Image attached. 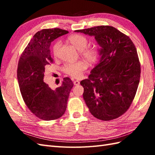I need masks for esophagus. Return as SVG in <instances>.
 Listing matches in <instances>:
<instances>
[{"mask_svg": "<svg viewBox=\"0 0 155 155\" xmlns=\"http://www.w3.org/2000/svg\"><path fill=\"white\" fill-rule=\"evenodd\" d=\"M73 83H74V84L75 85V86H77V85H78L80 84V82L78 81H77V80H74V81H73Z\"/></svg>", "mask_w": 155, "mask_h": 155, "instance_id": "obj_1", "label": "esophagus"}]
</instances>
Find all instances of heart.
<instances>
[{
	"label": "heart",
	"mask_w": 155,
	"mask_h": 155,
	"mask_svg": "<svg viewBox=\"0 0 155 155\" xmlns=\"http://www.w3.org/2000/svg\"><path fill=\"white\" fill-rule=\"evenodd\" d=\"M68 41L74 46L77 50L80 51V54L89 63H93L96 61L98 57V51L97 48L94 47H87L88 43V40L87 37L81 34H73L69 36ZM61 47V42L55 41L52 45V52L54 57L58 54L59 48ZM87 64L83 61H77L71 63H66L62 67V71L73 78H78L86 70Z\"/></svg>",
	"instance_id": "heart-1"
}]
</instances>
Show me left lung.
Instances as JSON below:
<instances>
[{"mask_svg":"<svg viewBox=\"0 0 155 155\" xmlns=\"http://www.w3.org/2000/svg\"><path fill=\"white\" fill-rule=\"evenodd\" d=\"M76 32L94 36L101 47L100 62L81 81L91 113L108 121L126 113L135 97L140 63L131 39L116 28L102 25Z\"/></svg>","mask_w":155,"mask_h":155,"instance_id":"obj_1","label":"left lung"}]
</instances>
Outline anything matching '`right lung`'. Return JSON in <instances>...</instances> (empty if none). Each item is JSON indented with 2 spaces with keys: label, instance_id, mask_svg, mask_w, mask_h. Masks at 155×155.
<instances>
[{
  "label": "right lung",
  "instance_id": "right-lung-1",
  "mask_svg": "<svg viewBox=\"0 0 155 155\" xmlns=\"http://www.w3.org/2000/svg\"><path fill=\"white\" fill-rule=\"evenodd\" d=\"M68 32L58 28L42 29L31 38L19 58L17 78L23 101L42 120H56L64 114L73 87L68 77L64 78L61 86L55 90L43 81L46 68L53 62L49 49L51 42Z\"/></svg>",
  "mask_w": 155,
  "mask_h": 155
}]
</instances>
